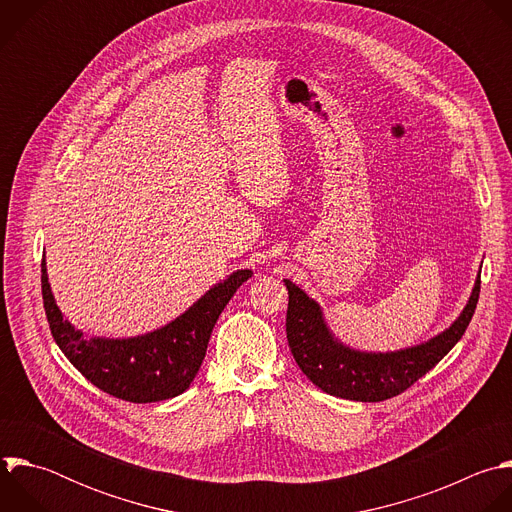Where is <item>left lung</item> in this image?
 <instances>
[{"label": "left lung", "mask_w": 512, "mask_h": 512, "mask_svg": "<svg viewBox=\"0 0 512 512\" xmlns=\"http://www.w3.org/2000/svg\"><path fill=\"white\" fill-rule=\"evenodd\" d=\"M284 284L288 288L286 339L296 365L325 393L353 401H383L399 395L436 367L462 339L480 294L478 276L460 317L434 339L393 353H363L333 337L321 306L304 290L290 280Z\"/></svg>", "instance_id": "left-lung-1"}]
</instances>
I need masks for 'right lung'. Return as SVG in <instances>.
Returning a JSON list of instances; mask_svg holds the SVG:
<instances>
[{"mask_svg": "<svg viewBox=\"0 0 512 512\" xmlns=\"http://www.w3.org/2000/svg\"><path fill=\"white\" fill-rule=\"evenodd\" d=\"M250 276L252 270L234 272L169 325L131 339H88L74 329L54 302L46 260H42V298L56 345L92 385L125 401L153 403L189 387L206 357L218 317Z\"/></svg>", "mask_w": 512, "mask_h": 512, "instance_id": "right-lung-1", "label": "right lung"}]
</instances>
